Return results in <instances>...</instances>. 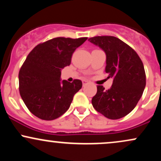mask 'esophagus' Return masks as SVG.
<instances>
[{"label": "esophagus", "instance_id": "esophagus-1", "mask_svg": "<svg viewBox=\"0 0 161 161\" xmlns=\"http://www.w3.org/2000/svg\"><path fill=\"white\" fill-rule=\"evenodd\" d=\"M88 82L87 80H82V84H83V86H86L87 84H88Z\"/></svg>", "mask_w": 161, "mask_h": 161}]
</instances>
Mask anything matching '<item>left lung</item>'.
Listing matches in <instances>:
<instances>
[{"label": "left lung", "mask_w": 161, "mask_h": 161, "mask_svg": "<svg viewBox=\"0 0 161 161\" xmlns=\"http://www.w3.org/2000/svg\"><path fill=\"white\" fill-rule=\"evenodd\" d=\"M88 41L104 51L105 72L113 79L110 89L97 87L92 104L97 112L117 119L132 111L141 98L146 85L144 65L137 53L114 36H96Z\"/></svg>", "instance_id": "1"}]
</instances>
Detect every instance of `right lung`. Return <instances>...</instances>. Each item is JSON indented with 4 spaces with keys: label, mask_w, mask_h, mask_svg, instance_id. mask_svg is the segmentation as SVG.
I'll return each instance as SVG.
<instances>
[{
    "label": "right lung",
    "mask_w": 161,
    "mask_h": 161,
    "mask_svg": "<svg viewBox=\"0 0 161 161\" xmlns=\"http://www.w3.org/2000/svg\"><path fill=\"white\" fill-rule=\"evenodd\" d=\"M88 38H55L37 45L19 73V93L30 112L45 120L60 117L69 108L82 82L61 80V70L71 63L73 53Z\"/></svg>",
    "instance_id": "obj_1"
}]
</instances>
